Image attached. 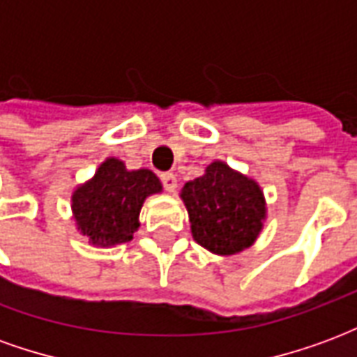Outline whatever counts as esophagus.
<instances>
[{
  "label": "esophagus",
  "instance_id": "esophagus-1",
  "mask_svg": "<svg viewBox=\"0 0 357 357\" xmlns=\"http://www.w3.org/2000/svg\"><path fill=\"white\" fill-rule=\"evenodd\" d=\"M160 181H162V187L168 191V193H174V191H176V187H178V179H176V176L170 174V172L160 174Z\"/></svg>",
  "mask_w": 357,
  "mask_h": 357
}]
</instances>
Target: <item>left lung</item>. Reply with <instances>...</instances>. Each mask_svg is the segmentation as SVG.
Wrapping results in <instances>:
<instances>
[{
  "instance_id": "left-lung-1",
  "label": "left lung",
  "mask_w": 357,
  "mask_h": 357,
  "mask_svg": "<svg viewBox=\"0 0 357 357\" xmlns=\"http://www.w3.org/2000/svg\"><path fill=\"white\" fill-rule=\"evenodd\" d=\"M181 199L193 239L210 252H239L262 229L266 204L260 187L224 162H212L204 176L185 183Z\"/></svg>"
}]
</instances>
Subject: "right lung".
Segmentation results:
<instances>
[{"label": "right lung", "instance_id": "right-lung-1", "mask_svg": "<svg viewBox=\"0 0 357 357\" xmlns=\"http://www.w3.org/2000/svg\"><path fill=\"white\" fill-rule=\"evenodd\" d=\"M160 189V181L151 170L128 172L120 160L109 158L93 179L73 195L78 229L99 247L132 241L139 227L143 201Z\"/></svg>", "mask_w": 357, "mask_h": 357}]
</instances>
